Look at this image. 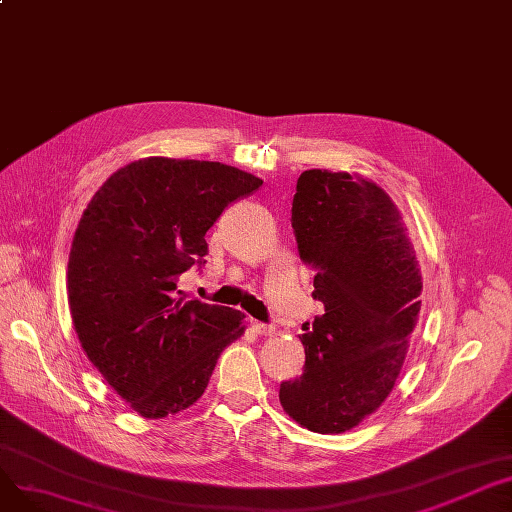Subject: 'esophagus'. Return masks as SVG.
Listing matches in <instances>:
<instances>
[{
    "instance_id": "esophagus-1",
    "label": "esophagus",
    "mask_w": 512,
    "mask_h": 512,
    "mask_svg": "<svg viewBox=\"0 0 512 512\" xmlns=\"http://www.w3.org/2000/svg\"><path fill=\"white\" fill-rule=\"evenodd\" d=\"M251 328H253V332H257L259 336H272V334L276 332V328H274L272 324H263V321H257V319L251 321Z\"/></svg>"
}]
</instances>
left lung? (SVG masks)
I'll list each match as a JSON object with an SVG mask.
<instances>
[{
	"instance_id": "8db88e82",
	"label": "left lung",
	"mask_w": 512,
	"mask_h": 512,
	"mask_svg": "<svg viewBox=\"0 0 512 512\" xmlns=\"http://www.w3.org/2000/svg\"><path fill=\"white\" fill-rule=\"evenodd\" d=\"M290 222L324 315L305 328L303 373L280 384V402L311 432L340 434L394 388L421 309L419 261L392 199L348 172H303Z\"/></svg>"
}]
</instances>
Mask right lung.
<instances>
[{"mask_svg":"<svg viewBox=\"0 0 512 512\" xmlns=\"http://www.w3.org/2000/svg\"><path fill=\"white\" fill-rule=\"evenodd\" d=\"M263 184L220 161L145 157L103 182L68 259L74 330L89 361L147 419L188 409L224 348L245 332L236 309L178 297L205 265L207 230Z\"/></svg>","mask_w":512,"mask_h":512,"instance_id":"obj_1","label":"right lung"}]
</instances>
